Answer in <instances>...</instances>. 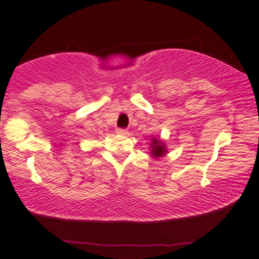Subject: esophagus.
Masks as SVG:
<instances>
[{
    "label": "esophagus",
    "instance_id": "obj_1",
    "mask_svg": "<svg viewBox=\"0 0 259 259\" xmlns=\"http://www.w3.org/2000/svg\"><path fill=\"white\" fill-rule=\"evenodd\" d=\"M116 134L120 136H125L127 134V130L126 129H116Z\"/></svg>",
    "mask_w": 259,
    "mask_h": 259
}]
</instances>
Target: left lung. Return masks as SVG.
<instances>
[{
  "mask_svg": "<svg viewBox=\"0 0 259 259\" xmlns=\"http://www.w3.org/2000/svg\"><path fill=\"white\" fill-rule=\"evenodd\" d=\"M150 154L154 158H160L167 154V146L164 141H162L160 137H153L150 143Z\"/></svg>",
  "mask_w": 259,
  "mask_h": 259,
  "instance_id": "obj_1",
  "label": "left lung"
}]
</instances>
